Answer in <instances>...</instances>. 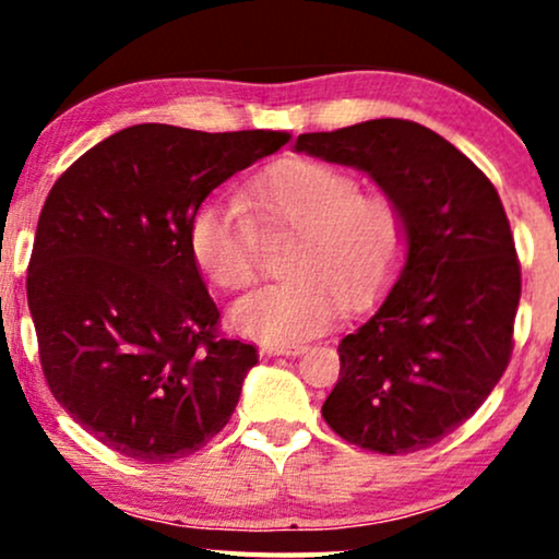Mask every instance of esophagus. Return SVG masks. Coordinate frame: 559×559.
Wrapping results in <instances>:
<instances>
[{
  "mask_svg": "<svg viewBox=\"0 0 559 559\" xmlns=\"http://www.w3.org/2000/svg\"><path fill=\"white\" fill-rule=\"evenodd\" d=\"M305 352V346L294 344V346H278V344H265L262 346V355H284V357H297Z\"/></svg>",
  "mask_w": 559,
  "mask_h": 559,
  "instance_id": "esophagus-1",
  "label": "esophagus"
}]
</instances>
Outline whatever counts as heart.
<instances>
[{"mask_svg":"<svg viewBox=\"0 0 559 559\" xmlns=\"http://www.w3.org/2000/svg\"><path fill=\"white\" fill-rule=\"evenodd\" d=\"M342 168L310 157L284 159L254 183L243 204H204L189 226L197 267L223 292L258 273V226L297 228L286 260L292 278L262 286L230 307L249 338L294 346L329 331L349 307H362L400 271L407 217L383 191H357Z\"/></svg>","mask_w":559,"mask_h":559,"instance_id":"1","label":"heart"}]
</instances>
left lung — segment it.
Here are the masks:
<instances>
[{"label": "left lung", "mask_w": 559, "mask_h": 559, "mask_svg": "<svg viewBox=\"0 0 559 559\" xmlns=\"http://www.w3.org/2000/svg\"><path fill=\"white\" fill-rule=\"evenodd\" d=\"M294 150L368 173L407 217L400 278L338 344L323 418L378 454L431 447L476 413L510 362L521 265L502 199L457 146L413 120L301 133Z\"/></svg>", "instance_id": "obj_1"}]
</instances>
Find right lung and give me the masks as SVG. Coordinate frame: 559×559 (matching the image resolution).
Here are the masks:
<instances>
[{
	"instance_id": "right-lung-1",
	"label": "right lung",
	"mask_w": 559,
	"mask_h": 559,
	"mask_svg": "<svg viewBox=\"0 0 559 559\" xmlns=\"http://www.w3.org/2000/svg\"><path fill=\"white\" fill-rule=\"evenodd\" d=\"M286 141L141 123L57 178L38 215L28 307L55 400L105 447L170 463L234 415L258 349L217 336L189 226L210 191Z\"/></svg>"
}]
</instances>
